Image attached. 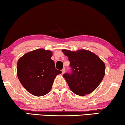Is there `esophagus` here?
I'll return each mask as SVG.
<instances>
[{
  "label": "esophagus",
  "mask_w": 125,
  "mask_h": 125,
  "mask_svg": "<svg viewBox=\"0 0 125 125\" xmlns=\"http://www.w3.org/2000/svg\"><path fill=\"white\" fill-rule=\"evenodd\" d=\"M65 72V68H64L62 70V73H64Z\"/></svg>",
  "instance_id": "esophagus-1"
}]
</instances>
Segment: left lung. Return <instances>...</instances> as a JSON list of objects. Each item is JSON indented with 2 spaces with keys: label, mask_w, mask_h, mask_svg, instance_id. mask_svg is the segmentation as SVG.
<instances>
[{
  "label": "left lung",
  "mask_w": 125,
  "mask_h": 125,
  "mask_svg": "<svg viewBox=\"0 0 125 125\" xmlns=\"http://www.w3.org/2000/svg\"><path fill=\"white\" fill-rule=\"evenodd\" d=\"M68 57L72 73H65V78L72 92L83 96L93 92L99 86L105 75V65L98 55L89 50L76 52L62 49Z\"/></svg>",
  "instance_id": "left-lung-1"
}]
</instances>
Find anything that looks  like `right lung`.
<instances>
[{
  "mask_svg": "<svg viewBox=\"0 0 125 125\" xmlns=\"http://www.w3.org/2000/svg\"><path fill=\"white\" fill-rule=\"evenodd\" d=\"M53 53L38 49L26 53L17 62V73L23 87L37 97L47 94L51 90L56 76L62 73L55 69L51 59Z\"/></svg>",
  "mask_w": 125,
  "mask_h": 125,
  "instance_id": "add662e5",
  "label": "right lung"
}]
</instances>
